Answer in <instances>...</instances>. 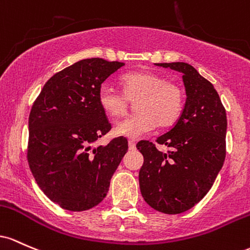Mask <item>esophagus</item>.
Returning <instances> with one entry per match:
<instances>
[{
	"label": "esophagus",
	"mask_w": 250,
	"mask_h": 250,
	"mask_svg": "<svg viewBox=\"0 0 250 250\" xmlns=\"http://www.w3.org/2000/svg\"><path fill=\"white\" fill-rule=\"evenodd\" d=\"M136 148V143L133 140H128V150H134Z\"/></svg>",
	"instance_id": "esophagus-1"
}]
</instances>
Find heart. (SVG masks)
Returning a JSON list of instances; mask_svg holds the SVG:
<instances>
[{
    "mask_svg": "<svg viewBox=\"0 0 250 250\" xmlns=\"http://www.w3.org/2000/svg\"><path fill=\"white\" fill-rule=\"evenodd\" d=\"M120 85L124 94L108 85L99 89V105L105 113L117 118L124 116L128 100L134 102L137 113L116 123L117 136L137 139L157 125L167 127L175 124L183 112L186 94L178 83L153 72H133L123 75Z\"/></svg>",
    "mask_w": 250,
    "mask_h": 250,
    "instance_id": "1",
    "label": "heart"
}]
</instances>
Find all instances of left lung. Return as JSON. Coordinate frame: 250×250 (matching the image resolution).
<instances>
[{
  "mask_svg": "<svg viewBox=\"0 0 250 250\" xmlns=\"http://www.w3.org/2000/svg\"><path fill=\"white\" fill-rule=\"evenodd\" d=\"M155 64L183 74L187 100L177 123L156 140L170 148L167 152L158 151L151 142L137 145L144 157L140 192L151 208L181 214L207 195L222 169L227 114L212 83L191 64Z\"/></svg>",
  "mask_w": 250,
  "mask_h": 250,
  "instance_id": "left-lung-1",
  "label": "left lung"
}]
</instances>
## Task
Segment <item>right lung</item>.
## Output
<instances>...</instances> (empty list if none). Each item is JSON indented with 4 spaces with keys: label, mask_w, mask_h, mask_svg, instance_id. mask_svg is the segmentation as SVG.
I'll use <instances>...</instances> for the list:
<instances>
[{
    "label": "right lung",
    "mask_w": 250,
    "mask_h": 250,
    "mask_svg": "<svg viewBox=\"0 0 250 250\" xmlns=\"http://www.w3.org/2000/svg\"><path fill=\"white\" fill-rule=\"evenodd\" d=\"M124 64L83 59L53 75L33 105L28 163L40 189L61 208L85 211L98 206L127 152L124 137L92 147L111 130L99 89Z\"/></svg>",
    "instance_id": "right-lung-1"
}]
</instances>
